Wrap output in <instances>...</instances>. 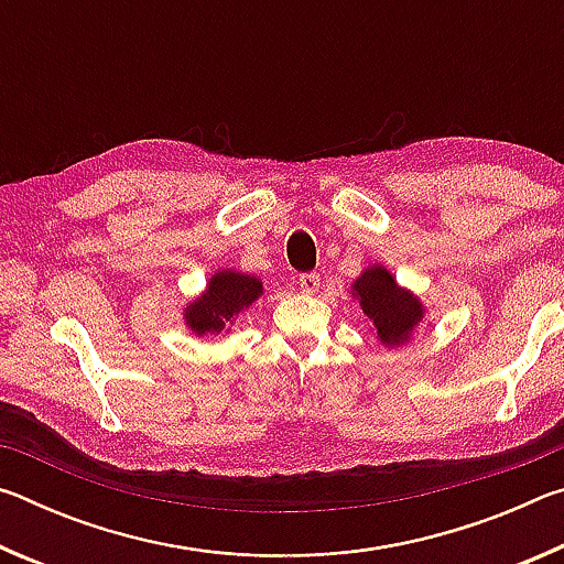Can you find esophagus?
Masks as SVG:
<instances>
[{"label": "esophagus", "mask_w": 564, "mask_h": 564, "mask_svg": "<svg viewBox=\"0 0 564 564\" xmlns=\"http://www.w3.org/2000/svg\"><path fill=\"white\" fill-rule=\"evenodd\" d=\"M299 285H301V291L308 293V295L318 293V289H321V275H318V273H303L301 279H299Z\"/></svg>", "instance_id": "esophagus-1"}]
</instances>
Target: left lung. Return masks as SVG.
Returning <instances> with one entry per match:
<instances>
[{
	"mask_svg": "<svg viewBox=\"0 0 564 564\" xmlns=\"http://www.w3.org/2000/svg\"><path fill=\"white\" fill-rule=\"evenodd\" d=\"M350 295L373 323L370 333H376L378 343H383L386 348H403L413 340L427 313L420 295L400 285L383 263H370L350 283Z\"/></svg>",
	"mask_w": 564,
	"mask_h": 564,
	"instance_id": "8db88e82",
	"label": "left lung"
}]
</instances>
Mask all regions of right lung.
Wrapping results in <instances>:
<instances>
[{"mask_svg": "<svg viewBox=\"0 0 564 564\" xmlns=\"http://www.w3.org/2000/svg\"><path fill=\"white\" fill-rule=\"evenodd\" d=\"M263 295V281L253 273L218 269L206 281L204 291L184 303L181 321L194 336L231 333L234 323Z\"/></svg>", "mask_w": 564, "mask_h": 564, "instance_id": "obj_1", "label": "right lung"}]
</instances>
